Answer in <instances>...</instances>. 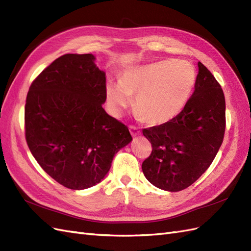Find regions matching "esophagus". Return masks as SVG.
I'll return each mask as SVG.
<instances>
[{
	"label": "esophagus",
	"mask_w": 251,
	"mask_h": 251,
	"mask_svg": "<svg viewBox=\"0 0 251 251\" xmlns=\"http://www.w3.org/2000/svg\"><path fill=\"white\" fill-rule=\"evenodd\" d=\"M129 130H130V133H131L132 137H135V135L140 134L139 127L135 126V125H130V126H129Z\"/></svg>",
	"instance_id": "esophagus-1"
}]
</instances>
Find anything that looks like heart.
<instances>
[{
	"mask_svg": "<svg viewBox=\"0 0 251 251\" xmlns=\"http://www.w3.org/2000/svg\"><path fill=\"white\" fill-rule=\"evenodd\" d=\"M197 83L195 66L185 60H163L126 70L121 81L108 82L106 97L112 110L122 113L133 103L149 123L174 120L187 105Z\"/></svg>",
	"mask_w": 251,
	"mask_h": 251,
	"instance_id": "b5f03b06",
	"label": "heart"
}]
</instances>
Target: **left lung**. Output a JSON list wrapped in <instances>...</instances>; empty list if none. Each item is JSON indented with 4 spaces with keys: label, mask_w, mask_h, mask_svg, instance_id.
<instances>
[{
    "label": "left lung",
    "mask_w": 251,
    "mask_h": 251,
    "mask_svg": "<svg viewBox=\"0 0 251 251\" xmlns=\"http://www.w3.org/2000/svg\"><path fill=\"white\" fill-rule=\"evenodd\" d=\"M195 91L184 110L167 123L143 129L152 151L142 164L155 187L180 191L195 183L223 143L226 116L221 85L201 62Z\"/></svg>",
    "instance_id": "1"
}]
</instances>
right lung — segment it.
Listing matches in <instances>:
<instances>
[{
    "instance_id": "add662e5",
    "label": "right lung",
    "mask_w": 251,
    "mask_h": 251,
    "mask_svg": "<svg viewBox=\"0 0 251 251\" xmlns=\"http://www.w3.org/2000/svg\"><path fill=\"white\" fill-rule=\"evenodd\" d=\"M90 53H67L34 78L26 98L25 138L34 159L64 187L101 182L114 154L130 143L128 127L103 109L106 76Z\"/></svg>"
}]
</instances>
